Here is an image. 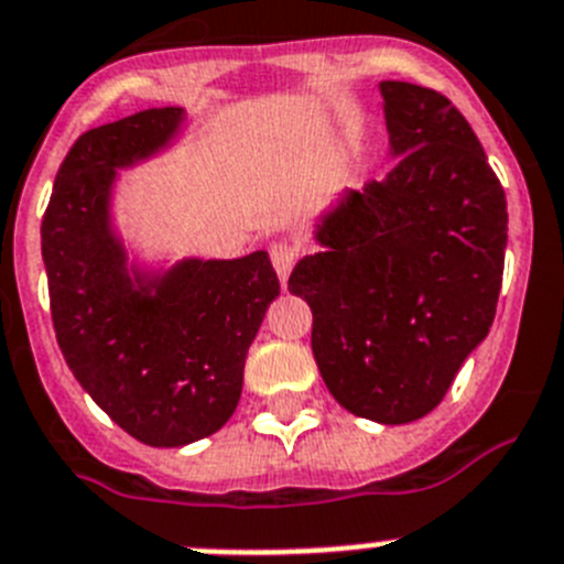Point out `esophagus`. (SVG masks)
Segmentation results:
<instances>
[{
  "mask_svg": "<svg viewBox=\"0 0 564 564\" xmlns=\"http://www.w3.org/2000/svg\"><path fill=\"white\" fill-rule=\"evenodd\" d=\"M269 254H272V267H275L281 283H286L289 272H292V267H295L297 261V249L289 241H275L272 247H269Z\"/></svg>",
  "mask_w": 564,
  "mask_h": 564,
  "instance_id": "1",
  "label": "esophagus"
}]
</instances>
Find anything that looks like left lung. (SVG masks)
<instances>
[{
	"instance_id": "left-lung-1",
	"label": "left lung",
	"mask_w": 564,
	"mask_h": 564,
	"mask_svg": "<svg viewBox=\"0 0 564 564\" xmlns=\"http://www.w3.org/2000/svg\"><path fill=\"white\" fill-rule=\"evenodd\" d=\"M383 181L346 189L315 224L289 292L310 303L312 351L332 398L403 425L440 405L488 337L508 243L506 189L452 101L380 82Z\"/></svg>"
}]
</instances>
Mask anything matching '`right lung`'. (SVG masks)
<instances>
[{
    "label": "right lung",
    "instance_id": "obj_1",
    "mask_svg": "<svg viewBox=\"0 0 564 564\" xmlns=\"http://www.w3.org/2000/svg\"><path fill=\"white\" fill-rule=\"evenodd\" d=\"M184 127V107H153L87 130L42 221L58 349L112 423L153 448L204 440L232 417L247 351L281 295L263 249L170 263L144 261L121 238V170L166 153Z\"/></svg>",
    "mask_w": 564,
    "mask_h": 564
}]
</instances>
